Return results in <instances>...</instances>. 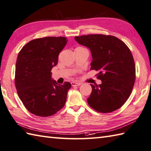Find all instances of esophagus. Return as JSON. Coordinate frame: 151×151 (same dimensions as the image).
I'll return each instance as SVG.
<instances>
[{
  "label": "esophagus",
  "instance_id": "34e87169",
  "mask_svg": "<svg viewBox=\"0 0 151 151\" xmlns=\"http://www.w3.org/2000/svg\"><path fill=\"white\" fill-rule=\"evenodd\" d=\"M72 86L73 87H76V86H79L81 85V83H79V82H72L71 83Z\"/></svg>",
  "mask_w": 151,
  "mask_h": 151
}]
</instances>
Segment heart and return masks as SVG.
Instances as JSON below:
<instances>
[{
  "instance_id": "b5f03b06",
  "label": "heart",
  "mask_w": 151,
  "mask_h": 151,
  "mask_svg": "<svg viewBox=\"0 0 151 151\" xmlns=\"http://www.w3.org/2000/svg\"><path fill=\"white\" fill-rule=\"evenodd\" d=\"M76 49H84V48H83L81 47H76Z\"/></svg>"
}]
</instances>
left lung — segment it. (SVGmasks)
Wrapping results in <instances>:
<instances>
[{
  "label": "left lung",
  "mask_w": 151,
  "mask_h": 151,
  "mask_svg": "<svg viewBox=\"0 0 151 151\" xmlns=\"http://www.w3.org/2000/svg\"><path fill=\"white\" fill-rule=\"evenodd\" d=\"M75 40L88 47L93 61L91 70L98 71L100 85H91L88 105L100 113L119 109L130 96L136 78V66L130 50L116 37L103 35L76 36Z\"/></svg>",
  "instance_id": "left-lung-1"
}]
</instances>
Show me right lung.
<instances>
[{"label":"right lung","instance_id":"obj_1","mask_svg":"<svg viewBox=\"0 0 151 151\" xmlns=\"http://www.w3.org/2000/svg\"><path fill=\"white\" fill-rule=\"evenodd\" d=\"M65 37L35 39L24 45L18 54L15 84L20 100L32 114L50 116L64 107L69 82L58 84L51 70L57 64L60 52L66 45Z\"/></svg>","mask_w":151,"mask_h":151}]
</instances>
